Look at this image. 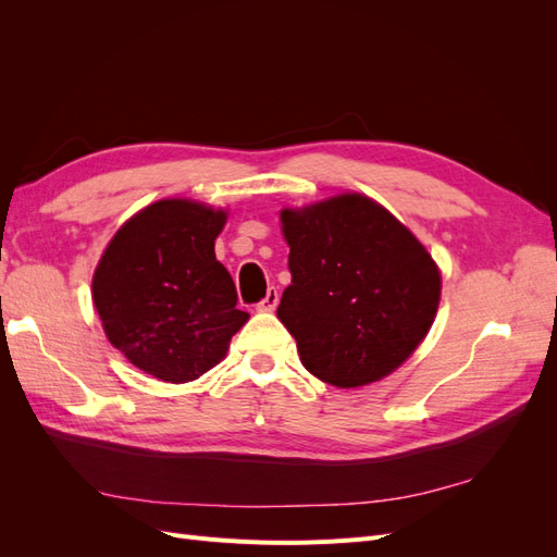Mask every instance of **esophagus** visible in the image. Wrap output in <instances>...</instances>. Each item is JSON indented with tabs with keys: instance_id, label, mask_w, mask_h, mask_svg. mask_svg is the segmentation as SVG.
I'll return each instance as SVG.
<instances>
[{
	"instance_id": "obj_1",
	"label": "esophagus",
	"mask_w": 557,
	"mask_h": 557,
	"mask_svg": "<svg viewBox=\"0 0 557 557\" xmlns=\"http://www.w3.org/2000/svg\"><path fill=\"white\" fill-rule=\"evenodd\" d=\"M276 305H278V290H276V288H269L267 295H264V299L258 305V309H260V311H274Z\"/></svg>"
}]
</instances>
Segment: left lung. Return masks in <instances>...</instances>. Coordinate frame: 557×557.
<instances>
[{
    "label": "left lung",
    "instance_id": "1",
    "mask_svg": "<svg viewBox=\"0 0 557 557\" xmlns=\"http://www.w3.org/2000/svg\"><path fill=\"white\" fill-rule=\"evenodd\" d=\"M293 281L276 315L299 360L336 387L379 381L397 369L440 307L442 276L425 246L362 195L283 209Z\"/></svg>",
    "mask_w": 557,
    "mask_h": 557
}]
</instances>
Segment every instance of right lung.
I'll return each instance as SVG.
<instances>
[{"label": "right lung", "instance_id": "1", "mask_svg": "<svg viewBox=\"0 0 557 557\" xmlns=\"http://www.w3.org/2000/svg\"><path fill=\"white\" fill-rule=\"evenodd\" d=\"M225 218L190 199L156 201L115 232L97 264L92 299L109 342L160 381L209 372L248 320L215 260Z\"/></svg>", "mask_w": 557, "mask_h": 557}]
</instances>
